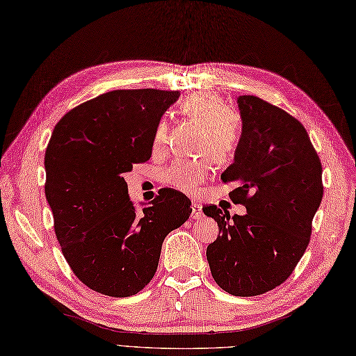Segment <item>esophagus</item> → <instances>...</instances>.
Returning <instances> with one entry per match:
<instances>
[{
    "label": "esophagus",
    "mask_w": 356,
    "mask_h": 356,
    "mask_svg": "<svg viewBox=\"0 0 356 356\" xmlns=\"http://www.w3.org/2000/svg\"><path fill=\"white\" fill-rule=\"evenodd\" d=\"M202 207H201V204H197V202H193L192 204V219H195V220H199V219H202Z\"/></svg>",
    "instance_id": "esophagus-1"
}]
</instances>
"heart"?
Listing matches in <instances>:
<instances>
[{
	"mask_svg": "<svg viewBox=\"0 0 356 356\" xmlns=\"http://www.w3.org/2000/svg\"><path fill=\"white\" fill-rule=\"evenodd\" d=\"M184 115L204 125L202 151L211 152L218 161H229L237 154L241 143V125L228 111V106L218 95L197 92L183 102ZM168 128L161 122L155 128L154 148L160 149L166 143ZM214 164L210 159H179L164 170V183L184 193H193L213 175Z\"/></svg>",
	"mask_w": 356,
	"mask_h": 356,
	"instance_id": "obj_1",
	"label": "heart"
}]
</instances>
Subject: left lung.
I'll return each instance as SVG.
<instances>
[{
	"label": "left lung",
	"instance_id": "1",
	"mask_svg": "<svg viewBox=\"0 0 356 356\" xmlns=\"http://www.w3.org/2000/svg\"><path fill=\"white\" fill-rule=\"evenodd\" d=\"M243 129L234 163L222 173L229 197L245 216L202 208L219 225L207 259L219 287L234 296H258L281 285L305 254L313 218L323 197L322 163L296 118L273 104L237 99Z\"/></svg>",
	"mask_w": 356,
	"mask_h": 356
}]
</instances>
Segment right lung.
<instances>
[{
	"label": "right lung",
	"instance_id": "add662e5",
	"mask_svg": "<svg viewBox=\"0 0 356 356\" xmlns=\"http://www.w3.org/2000/svg\"><path fill=\"white\" fill-rule=\"evenodd\" d=\"M175 90H113L58 120L45 152V196L74 275L93 291L128 298L159 267L163 240L192 213L190 199L161 188L138 214L125 172L151 159L154 133Z\"/></svg>",
	"mask_w": 356,
	"mask_h": 356
}]
</instances>
